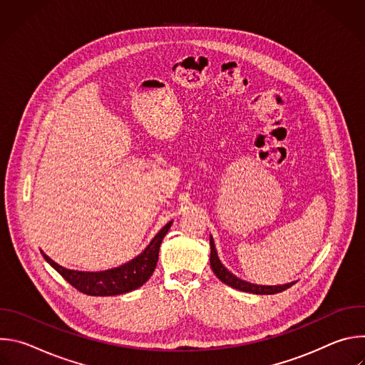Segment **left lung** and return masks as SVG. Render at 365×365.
<instances>
[{
	"mask_svg": "<svg viewBox=\"0 0 365 365\" xmlns=\"http://www.w3.org/2000/svg\"><path fill=\"white\" fill-rule=\"evenodd\" d=\"M210 244H211V258H210V262H211L212 272L217 274V277L222 283H225V284H228V286H231L234 289H238V290L247 292V293H254V294H274V293H280V292L292 287L296 283V282H292V283L280 284V286H262V284H252V283H248L245 280H241V279L234 276L231 272H228L222 266L221 259L218 258V254H217L212 237L210 240Z\"/></svg>",
	"mask_w": 365,
	"mask_h": 365,
	"instance_id": "1",
	"label": "left lung"
}]
</instances>
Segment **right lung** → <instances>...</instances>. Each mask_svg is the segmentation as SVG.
Here are the masks:
<instances>
[{"label": "right lung", "mask_w": 365, "mask_h": 365, "mask_svg": "<svg viewBox=\"0 0 365 365\" xmlns=\"http://www.w3.org/2000/svg\"><path fill=\"white\" fill-rule=\"evenodd\" d=\"M172 227V221L168 222L155 235L145 250L138 254L131 262L106 272H78L69 270L53 259L47 257L43 251L46 262L53 267L68 283H71L79 292L89 296H114L128 293L141 287L153 274L155 266H158L160 244Z\"/></svg>", "instance_id": "right-lung-1"}]
</instances>
